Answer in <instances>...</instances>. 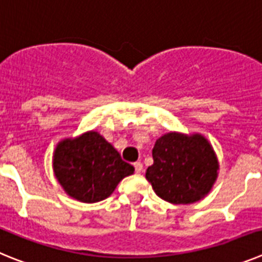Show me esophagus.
<instances>
[{"mask_svg":"<svg viewBox=\"0 0 262 262\" xmlns=\"http://www.w3.org/2000/svg\"><path fill=\"white\" fill-rule=\"evenodd\" d=\"M134 168H135L136 173L143 172V164L140 163V161H136V163H134Z\"/></svg>","mask_w":262,"mask_h":262,"instance_id":"esophagus-1","label":"esophagus"}]
</instances>
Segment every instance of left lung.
<instances>
[{"mask_svg": "<svg viewBox=\"0 0 262 262\" xmlns=\"http://www.w3.org/2000/svg\"><path fill=\"white\" fill-rule=\"evenodd\" d=\"M152 157L154 164L148 166L145 178L155 193L166 202H196L211 190L216 180V156L201 135L166 134L156 140Z\"/></svg>", "mask_w": 262, "mask_h": 262, "instance_id": "left-lung-1", "label": "left lung"}]
</instances>
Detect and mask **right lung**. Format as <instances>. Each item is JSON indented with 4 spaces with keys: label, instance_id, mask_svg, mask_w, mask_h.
Returning <instances> with one entry per match:
<instances>
[{
    "label": "right lung",
    "instance_id": "add662e5",
    "mask_svg": "<svg viewBox=\"0 0 262 262\" xmlns=\"http://www.w3.org/2000/svg\"><path fill=\"white\" fill-rule=\"evenodd\" d=\"M134 166L99 134L90 131L77 139H67L53 155V172L60 185L80 202L93 203L107 198L120 180L133 174Z\"/></svg>",
    "mask_w": 262,
    "mask_h": 262
}]
</instances>
